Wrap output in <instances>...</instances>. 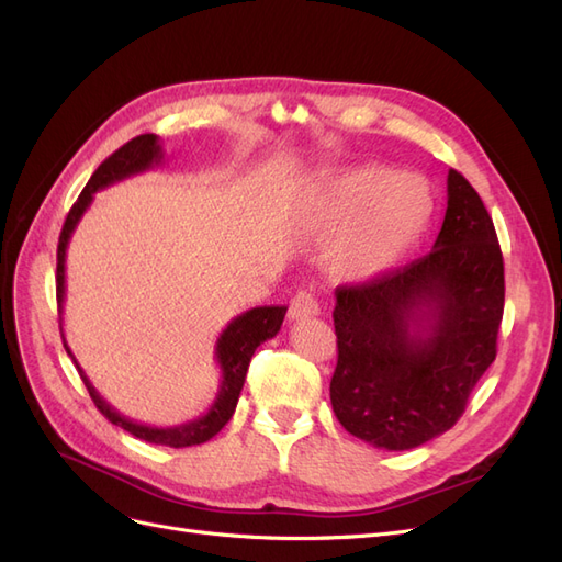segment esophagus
Masks as SVG:
<instances>
[{"mask_svg":"<svg viewBox=\"0 0 562 562\" xmlns=\"http://www.w3.org/2000/svg\"><path fill=\"white\" fill-rule=\"evenodd\" d=\"M318 314V302L310 291H300L291 300V310H288V318L300 321V318H312Z\"/></svg>","mask_w":562,"mask_h":562,"instance_id":"esophagus-1","label":"esophagus"}]
</instances>
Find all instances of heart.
<instances>
[{
  "label": "heart",
  "mask_w": 562,
  "mask_h": 562,
  "mask_svg": "<svg viewBox=\"0 0 562 562\" xmlns=\"http://www.w3.org/2000/svg\"><path fill=\"white\" fill-rule=\"evenodd\" d=\"M434 211L429 184L380 166L321 176L304 201L302 220L326 248L330 274L361 283L396 267L427 229Z\"/></svg>",
  "instance_id": "b5f03b06"
}]
</instances>
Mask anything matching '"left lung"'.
I'll list each match as a JSON object with an SVG mask.
<instances>
[{
  "label": "left lung",
  "mask_w": 562,
  "mask_h": 562,
  "mask_svg": "<svg viewBox=\"0 0 562 562\" xmlns=\"http://www.w3.org/2000/svg\"><path fill=\"white\" fill-rule=\"evenodd\" d=\"M330 403L342 427L384 450H413L452 429L497 356L504 260L469 180L448 173L431 252L335 291Z\"/></svg>",
  "instance_id": "1"
}]
</instances>
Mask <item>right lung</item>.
Returning <instances> with one entry per match:
<instances>
[{
	"label": "right lung",
	"mask_w": 562,
	"mask_h": 562,
	"mask_svg": "<svg viewBox=\"0 0 562 562\" xmlns=\"http://www.w3.org/2000/svg\"><path fill=\"white\" fill-rule=\"evenodd\" d=\"M164 159V151L159 145V135L155 133H145L138 135V138L128 140L124 147H119L114 155H110L103 164L98 166V171L91 176V180L83 187L79 199L75 201V206L70 209L65 217V225L60 232L58 239V267H56V297H58V312H63V302H65V252H67V244H70V236L77 229L81 215L87 213V209L91 206L93 194L98 190H105L108 184H114L124 178H131L135 173L149 171L151 166H159ZM288 307H255L244 312L241 316H236L227 323V328L223 330V335L217 337L215 345V359L220 370H223V380H220V389L217 396L211 405V411L206 415H201L199 419H192L187 424H178V427H147V424H138L124 415H119L114 407L103 401V396L98 394L95 386L89 382V378L83 375V370L79 368L75 353L70 351L65 342L63 335V326H60V335H63V345L65 351L72 356V361L79 370V375L87 384L89 394L95 403V407L103 413L112 424L122 427L124 431L133 434L135 438L147 440V443L155 446H168V448H190V446H201L211 440L225 424L232 419L234 407L239 403V394L246 382V372L250 366V359L255 349H258L267 339L274 337L281 330V323L285 316Z\"/></svg>",
	"instance_id": "right-lung-1"
}]
</instances>
